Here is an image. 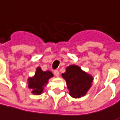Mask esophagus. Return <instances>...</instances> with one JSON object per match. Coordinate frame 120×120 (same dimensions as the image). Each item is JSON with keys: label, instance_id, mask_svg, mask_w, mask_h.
Returning <instances> with one entry per match:
<instances>
[{"label": "esophagus", "instance_id": "34e87169", "mask_svg": "<svg viewBox=\"0 0 120 120\" xmlns=\"http://www.w3.org/2000/svg\"><path fill=\"white\" fill-rule=\"evenodd\" d=\"M54 74H55V75L57 76V77H58V76L60 75V73H59V71H58L57 70H55V71H54Z\"/></svg>", "mask_w": 120, "mask_h": 120}]
</instances>
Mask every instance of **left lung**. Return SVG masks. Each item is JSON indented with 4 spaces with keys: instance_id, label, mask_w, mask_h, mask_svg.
<instances>
[{
    "instance_id": "obj_1",
    "label": "left lung",
    "mask_w": 120,
    "mask_h": 120,
    "mask_svg": "<svg viewBox=\"0 0 120 120\" xmlns=\"http://www.w3.org/2000/svg\"><path fill=\"white\" fill-rule=\"evenodd\" d=\"M62 76L66 81L69 94L73 98L85 96L92 86L93 77L78 65H72L66 68V72Z\"/></svg>"
}]
</instances>
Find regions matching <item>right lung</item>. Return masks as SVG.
Returning <instances> with one entry per match:
<instances>
[{
	"label": "right lung",
	"mask_w": 120,
	"mask_h": 120,
	"mask_svg": "<svg viewBox=\"0 0 120 120\" xmlns=\"http://www.w3.org/2000/svg\"><path fill=\"white\" fill-rule=\"evenodd\" d=\"M53 77L52 72L49 71H43L38 67L35 75L28 78V87L32 89L31 93L34 95H39L43 92L44 86H46L50 78Z\"/></svg>",
	"instance_id": "add662e5"
}]
</instances>
